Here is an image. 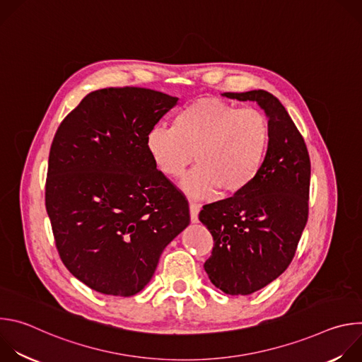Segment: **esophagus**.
I'll use <instances>...</instances> for the list:
<instances>
[{"label": "esophagus", "mask_w": 362, "mask_h": 362, "mask_svg": "<svg viewBox=\"0 0 362 362\" xmlns=\"http://www.w3.org/2000/svg\"><path fill=\"white\" fill-rule=\"evenodd\" d=\"M189 211H190V221L193 223H197L199 222V212H200V204L197 203H193L190 202L189 204Z\"/></svg>", "instance_id": "obj_1"}]
</instances>
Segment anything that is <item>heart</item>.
<instances>
[{"label":"heart","mask_w":362,"mask_h":362,"mask_svg":"<svg viewBox=\"0 0 362 362\" xmlns=\"http://www.w3.org/2000/svg\"><path fill=\"white\" fill-rule=\"evenodd\" d=\"M271 139L268 117L257 109H240L215 97L197 98L173 117L172 129L153 127L146 146L156 168L168 177L180 176L192 197L223 196L246 189L259 173Z\"/></svg>","instance_id":"heart-1"}]
</instances>
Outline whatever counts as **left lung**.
I'll list each match as a JSON object with an SVG mask.
<instances>
[{
	"instance_id": "left-lung-1",
	"label": "left lung",
	"mask_w": 362,
	"mask_h": 362,
	"mask_svg": "<svg viewBox=\"0 0 362 362\" xmlns=\"http://www.w3.org/2000/svg\"><path fill=\"white\" fill-rule=\"evenodd\" d=\"M256 101L271 127L264 165L232 197L204 204L199 221L214 236L204 271L228 295H250L275 281L292 262L308 221L311 162L282 103L265 90L223 93Z\"/></svg>"
}]
</instances>
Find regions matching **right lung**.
Instances as JSON below:
<instances>
[{
  "label": "right lung",
  "instance_id": "add662e5",
  "mask_svg": "<svg viewBox=\"0 0 362 362\" xmlns=\"http://www.w3.org/2000/svg\"><path fill=\"white\" fill-rule=\"evenodd\" d=\"M177 97L141 87L91 91L49 148L45 209L66 268L88 288L132 296L189 225V203L156 169L146 137Z\"/></svg>",
  "mask_w": 362,
  "mask_h": 362
}]
</instances>
